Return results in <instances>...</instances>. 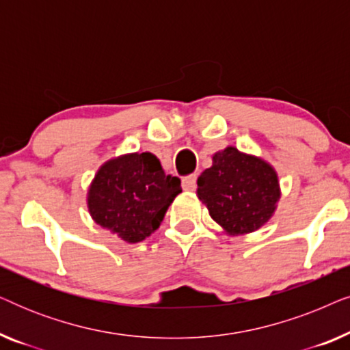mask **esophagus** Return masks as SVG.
Wrapping results in <instances>:
<instances>
[{
  "instance_id": "obj_1",
  "label": "esophagus",
  "mask_w": 350,
  "mask_h": 350,
  "mask_svg": "<svg viewBox=\"0 0 350 350\" xmlns=\"http://www.w3.org/2000/svg\"><path fill=\"white\" fill-rule=\"evenodd\" d=\"M196 185H198V176L196 175H188L181 180V186H183L185 191H194Z\"/></svg>"
}]
</instances>
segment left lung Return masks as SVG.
<instances>
[{"instance_id": "8db88e82", "label": "left lung", "mask_w": 350, "mask_h": 350, "mask_svg": "<svg viewBox=\"0 0 350 350\" xmlns=\"http://www.w3.org/2000/svg\"><path fill=\"white\" fill-rule=\"evenodd\" d=\"M279 176L261 157L226 146L198 178V198L228 236L255 232L272 218L280 199Z\"/></svg>"}]
</instances>
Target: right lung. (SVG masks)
<instances>
[{
    "label": "right lung",
    "instance_id": "right-lung-1",
    "mask_svg": "<svg viewBox=\"0 0 350 350\" xmlns=\"http://www.w3.org/2000/svg\"><path fill=\"white\" fill-rule=\"evenodd\" d=\"M180 178L165 175L151 152H129L100 165L88 189V208L98 226L137 243L161 226L181 193Z\"/></svg>",
    "mask_w": 350,
    "mask_h": 350
}]
</instances>
